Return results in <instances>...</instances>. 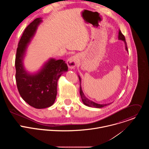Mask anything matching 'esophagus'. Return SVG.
I'll return each instance as SVG.
<instances>
[{
	"label": "esophagus",
	"instance_id": "obj_1",
	"mask_svg": "<svg viewBox=\"0 0 149 149\" xmlns=\"http://www.w3.org/2000/svg\"><path fill=\"white\" fill-rule=\"evenodd\" d=\"M78 61V56L77 55H75L74 56L70 57L67 61V63L69 68H74L77 65Z\"/></svg>",
	"mask_w": 149,
	"mask_h": 149
}]
</instances>
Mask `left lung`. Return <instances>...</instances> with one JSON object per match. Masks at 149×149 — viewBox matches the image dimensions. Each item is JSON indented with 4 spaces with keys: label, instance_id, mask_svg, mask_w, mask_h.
I'll use <instances>...</instances> for the list:
<instances>
[{
    "label": "left lung",
    "instance_id": "1",
    "mask_svg": "<svg viewBox=\"0 0 149 149\" xmlns=\"http://www.w3.org/2000/svg\"><path fill=\"white\" fill-rule=\"evenodd\" d=\"M118 40H123L124 42V44H125V50L128 52V49H127V43L125 42V37L123 35V33H121V32L120 31V30H119L118 31ZM78 77H79V82H80V87H79V93H80V95H81V100H82V101L83 102V103L87 105V106H88V107H95V108H102V107H105V106H107V105H110V104H111L112 102L111 103H108V104H98V103H96L95 102H94L93 101H91L90 100H89L88 98H87L86 96H85L83 91H82V87H81V77H79V75H78Z\"/></svg>",
    "mask_w": 149,
    "mask_h": 149
}]
</instances>
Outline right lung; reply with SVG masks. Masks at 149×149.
<instances>
[{
	"label": "right lung",
	"instance_id": "1",
	"mask_svg": "<svg viewBox=\"0 0 149 149\" xmlns=\"http://www.w3.org/2000/svg\"><path fill=\"white\" fill-rule=\"evenodd\" d=\"M41 22L42 18L38 17L25 29L19 42L15 59L16 81L19 93L25 102L38 109H45L54 104L58 79L68 69L64 61L50 58L35 73H30L25 70L24 59L26 51Z\"/></svg>",
	"mask_w": 149,
	"mask_h": 149
}]
</instances>
